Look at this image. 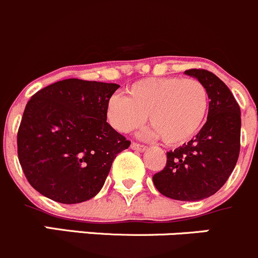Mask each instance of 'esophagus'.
Masks as SVG:
<instances>
[{"mask_svg": "<svg viewBox=\"0 0 258 258\" xmlns=\"http://www.w3.org/2000/svg\"><path fill=\"white\" fill-rule=\"evenodd\" d=\"M131 148H132V150L137 151V152H144V151L146 150V147H145L144 145L136 144V142H132V145H131Z\"/></svg>", "mask_w": 258, "mask_h": 258, "instance_id": "34e87169", "label": "esophagus"}]
</instances>
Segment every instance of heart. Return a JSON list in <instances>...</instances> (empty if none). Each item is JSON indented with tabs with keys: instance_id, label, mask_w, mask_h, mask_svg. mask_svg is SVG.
Segmentation results:
<instances>
[{
	"instance_id": "1",
	"label": "heart",
	"mask_w": 258,
	"mask_h": 258,
	"mask_svg": "<svg viewBox=\"0 0 258 258\" xmlns=\"http://www.w3.org/2000/svg\"><path fill=\"white\" fill-rule=\"evenodd\" d=\"M209 105V92L199 80L148 77L132 83L126 97L111 96L106 114L111 126L122 134L142 126L148 114L152 127L146 136H161L166 145L176 146L200 131Z\"/></svg>"
}]
</instances>
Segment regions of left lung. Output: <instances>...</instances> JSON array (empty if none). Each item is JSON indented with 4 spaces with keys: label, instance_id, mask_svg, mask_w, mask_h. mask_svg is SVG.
<instances>
[{
    "label": "left lung",
    "instance_id": "left-lung-1",
    "mask_svg": "<svg viewBox=\"0 0 258 258\" xmlns=\"http://www.w3.org/2000/svg\"><path fill=\"white\" fill-rule=\"evenodd\" d=\"M209 92L207 122L194 140L167 152V163L153 176L160 194L178 201H200L215 195L232 173L241 137V110L230 88L206 70H187Z\"/></svg>",
    "mask_w": 258,
    "mask_h": 258
}]
</instances>
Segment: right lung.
I'll return each instance as SVG.
<instances>
[{"label": "right lung", "instance_id": "add662e5", "mask_svg": "<svg viewBox=\"0 0 258 258\" xmlns=\"http://www.w3.org/2000/svg\"><path fill=\"white\" fill-rule=\"evenodd\" d=\"M116 83L69 79L42 88L26 105L18 160L31 186L59 204H80L102 188L117 153L131 142L106 122Z\"/></svg>", "mask_w": 258, "mask_h": 258}]
</instances>
